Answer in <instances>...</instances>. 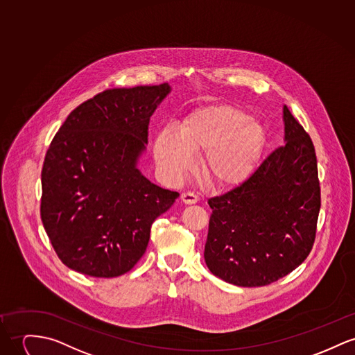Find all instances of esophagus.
Listing matches in <instances>:
<instances>
[{"mask_svg":"<svg viewBox=\"0 0 355 355\" xmlns=\"http://www.w3.org/2000/svg\"><path fill=\"white\" fill-rule=\"evenodd\" d=\"M181 201L187 205H191V204H196L198 201V197L191 191H185V193L181 194Z\"/></svg>","mask_w":355,"mask_h":355,"instance_id":"obj_1","label":"esophagus"}]
</instances>
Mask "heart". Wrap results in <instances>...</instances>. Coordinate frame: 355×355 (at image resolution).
<instances>
[{"mask_svg":"<svg viewBox=\"0 0 355 355\" xmlns=\"http://www.w3.org/2000/svg\"><path fill=\"white\" fill-rule=\"evenodd\" d=\"M266 131L245 112L214 105L189 114L181 131L166 127L154 141V157L168 180L180 181L193 170L194 153H205L204 168L221 187L242 182L261 161Z\"/></svg>","mask_w":355,"mask_h":355,"instance_id":"b5f03b06","label":"heart"}]
</instances>
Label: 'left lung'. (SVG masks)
Returning a JSON list of instances; mask_svg holds the SVG:
<instances>
[{
	"label": "left lung",
	"instance_id": "left-lung-1",
	"mask_svg": "<svg viewBox=\"0 0 355 355\" xmlns=\"http://www.w3.org/2000/svg\"><path fill=\"white\" fill-rule=\"evenodd\" d=\"M285 144L241 185L208 200L204 258L211 273L238 286H265L309 255L320 211L315 147L284 105Z\"/></svg>",
	"mask_w": 355,
	"mask_h": 355
}]
</instances>
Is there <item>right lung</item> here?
Masks as SVG:
<instances>
[{"mask_svg": "<svg viewBox=\"0 0 355 355\" xmlns=\"http://www.w3.org/2000/svg\"><path fill=\"white\" fill-rule=\"evenodd\" d=\"M168 83L110 89L82 103L56 132L42 170L40 216L59 259L112 278L143 257L154 220L180 196L137 167L150 117Z\"/></svg>", "mask_w": 355, "mask_h": 355, "instance_id": "right-lung-1", "label": "right lung"}]
</instances>
